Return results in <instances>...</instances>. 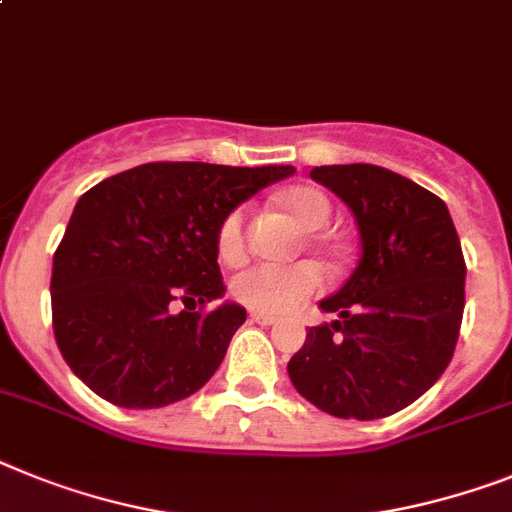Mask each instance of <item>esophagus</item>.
<instances>
[{
  "label": "esophagus",
  "instance_id": "34e87169",
  "mask_svg": "<svg viewBox=\"0 0 512 512\" xmlns=\"http://www.w3.org/2000/svg\"><path fill=\"white\" fill-rule=\"evenodd\" d=\"M249 320L257 322V325H276L278 317H273V315H263V312H252V315H249Z\"/></svg>",
  "mask_w": 512,
  "mask_h": 512
}]
</instances>
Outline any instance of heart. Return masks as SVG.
<instances>
[{"label":"heart","instance_id":"b5f03b06","mask_svg":"<svg viewBox=\"0 0 512 512\" xmlns=\"http://www.w3.org/2000/svg\"><path fill=\"white\" fill-rule=\"evenodd\" d=\"M299 229L317 231L328 226L333 216V205L328 195L320 192L317 187H291L276 197ZM247 249V234H244V210H231L229 216L223 218L221 229H218V255L226 263H239ZM322 286V273L315 263H296V265H252L244 273L234 278L231 283V294L236 302L244 307L263 312V315H281L289 312L296 304L315 294Z\"/></svg>","mask_w":512,"mask_h":512}]
</instances>
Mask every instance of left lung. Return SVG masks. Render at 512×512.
<instances>
[{
  "label": "left lung",
  "instance_id": "8db88e82",
  "mask_svg": "<svg viewBox=\"0 0 512 512\" xmlns=\"http://www.w3.org/2000/svg\"><path fill=\"white\" fill-rule=\"evenodd\" d=\"M349 205L362 260L322 299L338 320L309 328L289 362L294 388L338 419H382L427 393L453 359L466 304V263L448 205L372 163L315 166Z\"/></svg>",
  "mask_w": 512,
  "mask_h": 512
}]
</instances>
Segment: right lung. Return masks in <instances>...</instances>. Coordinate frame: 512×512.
Here are the masks:
<instances>
[{
  "instance_id": "right-lung-1",
  "label": "right lung",
  "mask_w": 512,
  "mask_h": 512,
  "mask_svg": "<svg viewBox=\"0 0 512 512\" xmlns=\"http://www.w3.org/2000/svg\"><path fill=\"white\" fill-rule=\"evenodd\" d=\"M291 174L294 166L156 161L90 187L51 268L54 338L72 372L122 409H161L203 388L247 320L231 302L203 312L226 291L218 229Z\"/></svg>"
}]
</instances>
